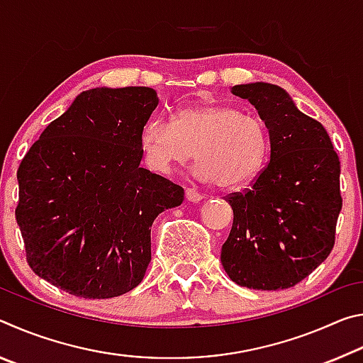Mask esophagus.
<instances>
[{
  "label": "esophagus",
  "mask_w": 363,
  "mask_h": 363,
  "mask_svg": "<svg viewBox=\"0 0 363 363\" xmlns=\"http://www.w3.org/2000/svg\"><path fill=\"white\" fill-rule=\"evenodd\" d=\"M203 199V195L196 192L195 189H186V200L190 201V203H199Z\"/></svg>",
  "instance_id": "34e87169"
}]
</instances>
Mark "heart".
I'll return each instance as SVG.
<instances>
[{"label":"heart","mask_w":363,"mask_h":363,"mask_svg":"<svg viewBox=\"0 0 363 363\" xmlns=\"http://www.w3.org/2000/svg\"><path fill=\"white\" fill-rule=\"evenodd\" d=\"M145 164L167 174L194 157V173L223 190L242 189L261 173L269 155L264 123L229 104L182 107L173 121L153 116L139 136Z\"/></svg>","instance_id":"1"}]
</instances>
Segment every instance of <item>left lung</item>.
I'll return each mask as SVG.
<instances>
[{"instance_id": "left-lung-1", "label": "left lung", "mask_w": 363, "mask_h": 363, "mask_svg": "<svg viewBox=\"0 0 363 363\" xmlns=\"http://www.w3.org/2000/svg\"><path fill=\"white\" fill-rule=\"evenodd\" d=\"M230 93L257 110L269 133L270 158L251 189L225 199L233 223L220 262L237 285L284 290L333 250L342 206L340 158L327 130L280 86L256 82L232 86Z\"/></svg>"}]
</instances>
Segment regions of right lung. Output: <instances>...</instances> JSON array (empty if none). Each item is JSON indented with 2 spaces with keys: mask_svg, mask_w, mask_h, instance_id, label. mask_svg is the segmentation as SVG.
<instances>
[{
  "mask_svg": "<svg viewBox=\"0 0 363 363\" xmlns=\"http://www.w3.org/2000/svg\"><path fill=\"white\" fill-rule=\"evenodd\" d=\"M145 86L83 91L23 157L16 219L38 277L107 299L143 281L150 229L184 189L140 168V130L158 106Z\"/></svg>",
  "mask_w": 363,
  "mask_h": 363,
  "instance_id": "obj_1",
  "label": "right lung"
}]
</instances>
